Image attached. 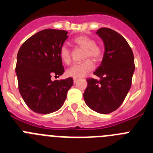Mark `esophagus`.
I'll return each instance as SVG.
<instances>
[{
	"label": "esophagus",
	"instance_id": "obj_1",
	"mask_svg": "<svg viewBox=\"0 0 153 153\" xmlns=\"http://www.w3.org/2000/svg\"><path fill=\"white\" fill-rule=\"evenodd\" d=\"M77 80H78V79H76V78H74V83H76V82H77Z\"/></svg>",
	"mask_w": 153,
	"mask_h": 153
}]
</instances>
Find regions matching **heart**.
I'll use <instances>...</instances> for the list:
<instances>
[{
	"label": "heart",
	"mask_w": 153,
	"mask_h": 153,
	"mask_svg": "<svg viewBox=\"0 0 153 153\" xmlns=\"http://www.w3.org/2000/svg\"><path fill=\"white\" fill-rule=\"evenodd\" d=\"M74 44L84 49L83 58H92L95 61H100L103 56V49L100 45L96 44L95 40L86 35H80L74 39ZM60 57L63 63L69 64L71 60L70 51L66 46H62L60 50ZM94 68V63L90 59L83 63L73 65L67 70V74L74 78H81L86 76Z\"/></svg>",
	"instance_id": "obj_1"
}]
</instances>
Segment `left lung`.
I'll return each instance as SVG.
<instances>
[{
  "label": "left lung",
  "instance_id": "8db88e82",
  "mask_svg": "<svg viewBox=\"0 0 153 153\" xmlns=\"http://www.w3.org/2000/svg\"><path fill=\"white\" fill-rule=\"evenodd\" d=\"M97 33L105 46L102 63L94 72L100 80L86 79L83 98L90 109L108 114L120 107L130 89L135 70L134 56L126 39L117 31L102 27Z\"/></svg>",
  "mask_w": 153,
  "mask_h": 153
}]
</instances>
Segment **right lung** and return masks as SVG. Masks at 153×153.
Returning <instances> with one entry per match:
<instances>
[{
  "label": "right lung",
  "mask_w": 153,
  "mask_h": 153,
  "mask_svg": "<svg viewBox=\"0 0 153 153\" xmlns=\"http://www.w3.org/2000/svg\"><path fill=\"white\" fill-rule=\"evenodd\" d=\"M63 30L45 29L28 38L19 49L16 74L18 89L33 112L48 114L60 109L74 84L73 78L51 80L64 73L60 50L67 38Z\"/></svg>",
  "instance_id": "obj_1"
}]
</instances>
